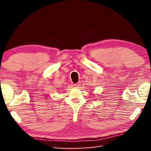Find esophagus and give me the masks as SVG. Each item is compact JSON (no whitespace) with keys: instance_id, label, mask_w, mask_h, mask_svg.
<instances>
[{"instance_id":"obj_1","label":"esophagus","mask_w":151,"mask_h":151,"mask_svg":"<svg viewBox=\"0 0 151 151\" xmlns=\"http://www.w3.org/2000/svg\"><path fill=\"white\" fill-rule=\"evenodd\" d=\"M81 85L79 83H76V84H74V86H75V87H76V88H78L79 86H80Z\"/></svg>"}]
</instances>
